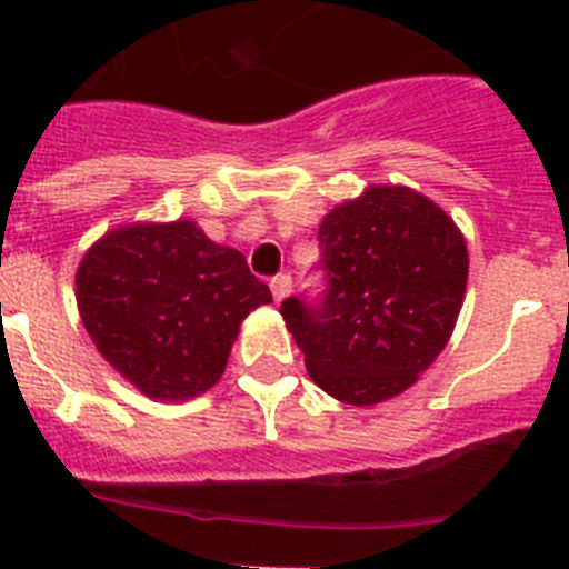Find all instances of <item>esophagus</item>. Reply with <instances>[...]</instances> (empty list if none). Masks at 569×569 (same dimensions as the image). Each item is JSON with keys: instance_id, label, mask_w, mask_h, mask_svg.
<instances>
[{"instance_id": "esophagus-1", "label": "esophagus", "mask_w": 569, "mask_h": 569, "mask_svg": "<svg viewBox=\"0 0 569 569\" xmlns=\"http://www.w3.org/2000/svg\"><path fill=\"white\" fill-rule=\"evenodd\" d=\"M290 288H293V281H290L288 273H279L270 279V290H273V299L281 301V299H288Z\"/></svg>"}]
</instances>
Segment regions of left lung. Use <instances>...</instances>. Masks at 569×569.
<instances>
[{
    "instance_id": "8db88e82",
    "label": "left lung",
    "mask_w": 569,
    "mask_h": 569,
    "mask_svg": "<svg viewBox=\"0 0 569 569\" xmlns=\"http://www.w3.org/2000/svg\"><path fill=\"white\" fill-rule=\"evenodd\" d=\"M328 290L281 301L316 385L370 407L393 399L445 350L467 290V241L436 202L405 184H370L319 224Z\"/></svg>"
}]
</instances>
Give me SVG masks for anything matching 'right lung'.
Segmentation results:
<instances>
[{
    "instance_id": "add662e5",
    "label": "right lung",
    "mask_w": 569,
    "mask_h": 569,
    "mask_svg": "<svg viewBox=\"0 0 569 569\" xmlns=\"http://www.w3.org/2000/svg\"><path fill=\"white\" fill-rule=\"evenodd\" d=\"M270 301L244 256L190 219L108 230L77 270L84 330L116 373L156 401L210 390L244 316Z\"/></svg>"
}]
</instances>
